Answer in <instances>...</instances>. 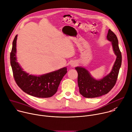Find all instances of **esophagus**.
I'll list each match as a JSON object with an SVG mask.
<instances>
[{"label":"esophagus","mask_w":132,"mask_h":132,"mask_svg":"<svg viewBox=\"0 0 132 132\" xmlns=\"http://www.w3.org/2000/svg\"><path fill=\"white\" fill-rule=\"evenodd\" d=\"M70 65L71 67H75V66H76V63H71L70 64Z\"/></svg>","instance_id":"1"}]
</instances>
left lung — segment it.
Here are the masks:
<instances>
[{"mask_svg": "<svg viewBox=\"0 0 132 132\" xmlns=\"http://www.w3.org/2000/svg\"><path fill=\"white\" fill-rule=\"evenodd\" d=\"M106 37L111 42L114 52L117 56L116 62L110 73L98 80L92 77L86 68L81 67L75 68L78 72L79 92L85 98H93L104 95L113 88L116 84L122 64V54L115 33L109 29Z\"/></svg>", "mask_w": 132, "mask_h": 132, "instance_id": "8db88e82", "label": "left lung"}]
</instances>
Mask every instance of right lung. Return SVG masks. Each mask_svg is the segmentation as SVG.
<instances>
[{"label":"right lung","instance_id":"obj_1","mask_svg":"<svg viewBox=\"0 0 132 132\" xmlns=\"http://www.w3.org/2000/svg\"><path fill=\"white\" fill-rule=\"evenodd\" d=\"M17 35L12 42L10 53V64L15 82L21 90L29 95L37 98H50L57 92L58 87L64 75L67 73V68L37 76L26 72L16 61V43Z\"/></svg>","mask_w":132,"mask_h":132}]
</instances>
